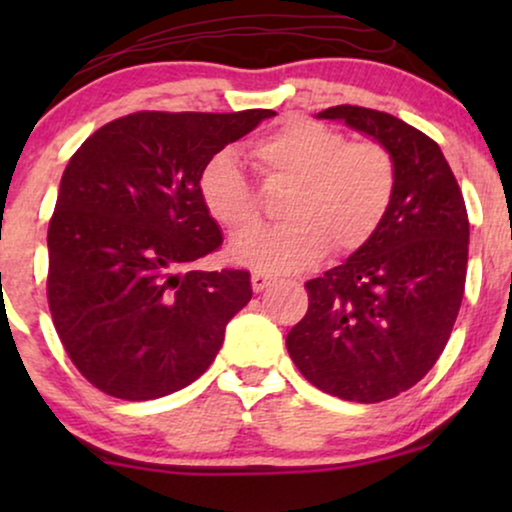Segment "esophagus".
I'll use <instances>...</instances> for the list:
<instances>
[{
  "instance_id": "34e87169",
  "label": "esophagus",
  "mask_w": 512,
  "mask_h": 512,
  "mask_svg": "<svg viewBox=\"0 0 512 512\" xmlns=\"http://www.w3.org/2000/svg\"><path fill=\"white\" fill-rule=\"evenodd\" d=\"M272 275H265V272H254V275H251V289H254L256 293H261L263 289H268V286L272 284Z\"/></svg>"
}]
</instances>
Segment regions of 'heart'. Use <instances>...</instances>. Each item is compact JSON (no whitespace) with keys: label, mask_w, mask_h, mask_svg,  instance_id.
I'll return each mask as SVG.
<instances>
[{"label":"heart","mask_w":512,"mask_h":512,"mask_svg":"<svg viewBox=\"0 0 512 512\" xmlns=\"http://www.w3.org/2000/svg\"><path fill=\"white\" fill-rule=\"evenodd\" d=\"M251 156L272 177L291 179L282 202L289 221L254 226L233 237L228 256L256 272H296L326 254L361 247L380 226L394 195V158L380 142L356 139L326 125L289 118L251 144ZM200 200L207 214L228 230L256 216V200L240 160L219 151L202 167Z\"/></svg>","instance_id":"b5f03b06"}]
</instances>
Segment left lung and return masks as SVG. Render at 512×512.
<instances>
[{"label":"left lung","instance_id":"1","mask_svg":"<svg viewBox=\"0 0 512 512\" xmlns=\"http://www.w3.org/2000/svg\"><path fill=\"white\" fill-rule=\"evenodd\" d=\"M317 118L380 142L396 184L375 233L305 284L310 307L286 349L317 389L380 403L415 387L450 340L466 284V205L440 146L401 118L352 104Z\"/></svg>","mask_w":512,"mask_h":512}]
</instances>
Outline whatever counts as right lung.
Instances as JSON below:
<instances>
[{
	"mask_svg": "<svg viewBox=\"0 0 512 512\" xmlns=\"http://www.w3.org/2000/svg\"><path fill=\"white\" fill-rule=\"evenodd\" d=\"M272 116L139 111L69 160L48 226V305L69 359L104 394L151 401L212 366L251 279L193 268L223 242L200 172Z\"/></svg>",
	"mask_w": 512,
	"mask_h": 512,
	"instance_id": "right-lung-1",
	"label": "right lung"
}]
</instances>
